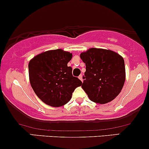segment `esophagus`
<instances>
[{"label":"esophagus","instance_id":"34e87169","mask_svg":"<svg viewBox=\"0 0 149 149\" xmlns=\"http://www.w3.org/2000/svg\"><path fill=\"white\" fill-rule=\"evenodd\" d=\"M79 79L80 80H81V81H83V76H82V75H80V76H79Z\"/></svg>","mask_w":149,"mask_h":149}]
</instances>
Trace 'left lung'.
I'll list each match as a JSON object with an SVG mask.
<instances>
[{
	"mask_svg": "<svg viewBox=\"0 0 149 149\" xmlns=\"http://www.w3.org/2000/svg\"><path fill=\"white\" fill-rule=\"evenodd\" d=\"M80 57L86 63L81 87L91 101L103 104L113 100L126 80L123 57L111 50L95 48L81 53Z\"/></svg>",
	"mask_w": 149,
	"mask_h": 149,
	"instance_id": "1",
	"label": "left lung"
}]
</instances>
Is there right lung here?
I'll use <instances>...</instances> for the list:
<instances>
[{
	"label": "right lung",
	"instance_id": "obj_1",
	"mask_svg": "<svg viewBox=\"0 0 149 149\" xmlns=\"http://www.w3.org/2000/svg\"><path fill=\"white\" fill-rule=\"evenodd\" d=\"M72 54L62 49L48 51L36 56L29 63L31 86L37 96L48 106L66 104L82 82L72 75L67 64Z\"/></svg>",
	"mask_w": 149,
	"mask_h": 149
}]
</instances>
